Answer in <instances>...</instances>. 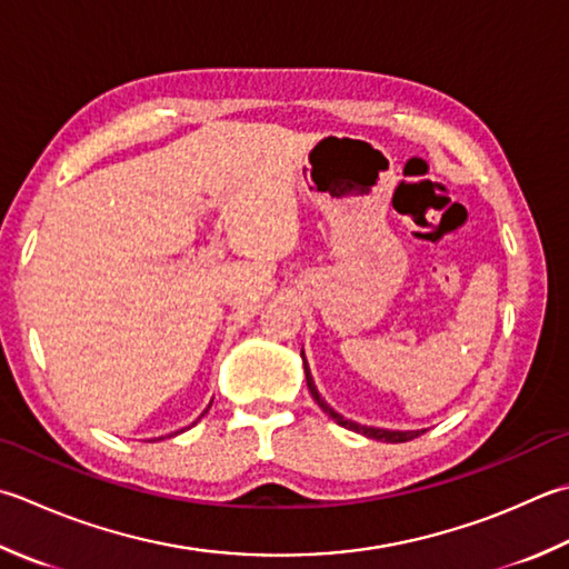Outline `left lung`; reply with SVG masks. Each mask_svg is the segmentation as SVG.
<instances>
[{"mask_svg":"<svg viewBox=\"0 0 569 569\" xmlns=\"http://www.w3.org/2000/svg\"><path fill=\"white\" fill-rule=\"evenodd\" d=\"M300 358H303V370H306V382H308V389H310V395H313V399L318 402V407L326 411V415L336 421V425H340V427H345V429H350V431H358V433H362V437H367V439H377V441H387V443H402V441H411V439H417L419 433H425V429H407V431H399V429H380V427H365V425H358V421H352V419H345L342 415H338L336 409H332L326 399L320 397V392H318V387H316V382H313V375H310V367H308V360H306V352L300 350Z\"/></svg>","mask_w":569,"mask_h":569,"instance_id":"obj_1","label":"left lung"}]
</instances>
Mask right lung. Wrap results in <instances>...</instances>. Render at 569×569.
Wrapping results in <instances>:
<instances>
[{
	"label": "right lung",
	"mask_w": 569,
	"mask_h": 569,
	"mask_svg": "<svg viewBox=\"0 0 569 569\" xmlns=\"http://www.w3.org/2000/svg\"><path fill=\"white\" fill-rule=\"evenodd\" d=\"M209 407H211V405H209ZM209 407H207V409H209ZM207 409H204V411H202V417H204V415H207ZM194 425H197V421H194ZM180 431H184V429H180ZM180 431H174V433H170V437H177V433H180ZM160 439H162V437H160Z\"/></svg>",
	"instance_id": "right-lung-1"
}]
</instances>
